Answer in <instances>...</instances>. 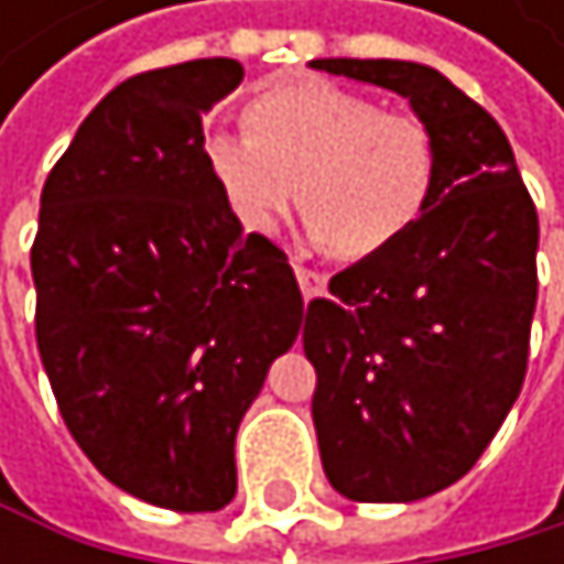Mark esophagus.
Returning a JSON list of instances; mask_svg holds the SVG:
<instances>
[{"label": "esophagus", "mask_w": 564, "mask_h": 564, "mask_svg": "<svg viewBox=\"0 0 564 564\" xmlns=\"http://www.w3.org/2000/svg\"><path fill=\"white\" fill-rule=\"evenodd\" d=\"M294 273H297V284H301V294H304V297H317V294L324 291V284H328V276H324L321 270L304 267V263H297V260H294Z\"/></svg>", "instance_id": "34e87169"}]
</instances>
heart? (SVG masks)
Returning <instances> with one entry per match:
<instances>
[{"mask_svg": "<svg viewBox=\"0 0 564 564\" xmlns=\"http://www.w3.org/2000/svg\"><path fill=\"white\" fill-rule=\"evenodd\" d=\"M247 128L213 131L203 159L250 232H273L301 188L314 240L341 257H372L430 206L436 144L413 111L332 84H284L247 104Z\"/></svg>", "mask_w": 564, "mask_h": 564, "instance_id": "b5f03b06", "label": "heart"}]
</instances>
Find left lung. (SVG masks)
<instances>
[{"label":"left lung","mask_w":564,"mask_h":564,"mask_svg":"<svg viewBox=\"0 0 564 564\" xmlns=\"http://www.w3.org/2000/svg\"><path fill=\"white\" fill-rule=\"evenodd\" d=\"M311 67L409 97L436 144L423 216L332 276L304 311L321 464L348 501H420L487 449L528 372L538 213L514 151L477 100L405 59Z\"/></svg>","instance_id":"obj_1"}]
</instances>
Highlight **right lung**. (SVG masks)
<instances>
[{
  "mask_svg": "<svg viewBox=\"0 0 564 564\" xmlns=\"http://www.w3.org/2000/svg\"><path fill=\"white\" fill-rule=\"evenodd\" d=\"M236 59L118 84L50 169L30 250L59 416L115 487L172 511L236 494L232 443L304 317L288 253L243 232L203 159Z\"/></svg>",
  "mask_w": 564,
  "mask_h": 564,
  "instance_id": "1",
  "label": "right lung"
}]
</instances>
